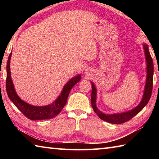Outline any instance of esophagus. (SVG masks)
<instances>
[{"label":"esophagus","instance_id":"34e87169","mask_svg":"<svg viewBox=\"0 0 159 159\" xmlns=\"http://www.w3.org/2000/svg\"><path fill=\"white\" fill-rule=\"evenodd\" d=\"M89 71H87V70H86V72H85V73H86V74H89Z\"/></svg>","mask_w":159,"mask_h":159}]
</instances>
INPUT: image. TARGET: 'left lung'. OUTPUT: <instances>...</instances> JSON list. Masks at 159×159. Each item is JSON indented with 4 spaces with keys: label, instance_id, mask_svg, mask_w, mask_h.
<instances>
[{
    "label": "left lung",
    "instance_id": "1",
    "mask_svg": "<svg viewBox=\"0 0 159 159\" xmlns=\"http://www.w3.org/2000/svg\"><path fill=\"white\" fill-rule=\"evenodd\" d=\"M143 48L145 52V56H146V64H147V76H146V81L145 85V89L143 98L139 104V105L135 108L131 109L126 112L119 113H113V114H105L101 112L96 107V96H97V91L96 86L94 84L92 83V96H91V102H92V106L93 109L101 120L106 121L107 122L115 124H120L126 122V121L130 120L137 114L139 113L142 110L144 107L146 105L148 102H149L150 97L152 92V86H153V73H154V65L153 61L150 54L149 50H148V46L146 43L143 44Z\"/></svg>",
    "mask_w": 159,
    "mask_h": 159
}]
</instances>
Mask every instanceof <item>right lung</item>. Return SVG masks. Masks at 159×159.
<instances>
[{
  "label": "right lung",
  "instance_id": "right-lung-1",
  "mask_svg": "<svg viewBox=\"0 0 159 159\" xmlns=\"http://www.w3.org/2000/svg\"><path fill=\"white\" fill-rule=\"evenodd\" d=\"M11 54L12 52L10 53L7 63L6 90L9 99L26 117L31 120L51 119L57 116L66 105L70 90L78 82L80 81L81 75L78 74L75 77L71 79L64 85L60 96L52 104L42 107L33 106L20 99L13 87L11 72H10V59L11 57Z\"/></svg>",
  "mask_w": 159,
  "mask_h": 159
}]
</instances>
